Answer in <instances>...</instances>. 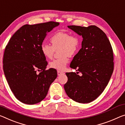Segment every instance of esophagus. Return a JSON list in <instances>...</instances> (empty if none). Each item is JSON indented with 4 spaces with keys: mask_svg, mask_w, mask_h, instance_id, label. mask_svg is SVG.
<instances>
[{
    "mask_svg": "<svg viewBox=\"0 0 125 125\" xmlns=\"http://www.w3.org/2000/svg\"><path fill=\"white\" fill-rule=\"evenodd\" d=\"M63 73H64L62 72H61V71H57V74H58V76H60V75L63 74Z\"/></svg>",
    "mask_w": 125,
    "mask_h": 125,
    "instance_id": "34e87169",
    "label": "esophagus"
}]
</instances>
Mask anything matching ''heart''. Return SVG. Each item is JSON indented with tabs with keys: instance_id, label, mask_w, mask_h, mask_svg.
<instances>
[{
	"instance_id": "1",
	"label": "heart",
	"mask_w": 125,
	"mask_h": 125,
	"mask_svg": "<svg viewBox=\"0 0 125 125\" xmlns=\"http://www.w3.org/2000/svg\"><path fill=\"white\" fill-rule=\"evenodd\" d=\"M50 41L52 45L43 43L41 51L47 58L53 57L54 51L58 50L61 57L53 60L49 63L51 68L59 71H64L69 62V57H72L77 52L80 44L79 38L75 35L65 31H58L53 34Z\"/></svg>"
}]
</instances>
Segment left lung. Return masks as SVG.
Here are the masks:
<instances>
[{
    "label": "left lung",
    "mask_w": 125,
    "mask_h": 125,
    "mask_svg": "<svg viewBox=\"0 0 125 125\" xmlns=\"http://www.w3.org/2000/svg\"><path fill=\"white\" fill-rule=\"evenodd\" d=\"M82 35V48L71 63V68L77 72L66 74L68 81L64 85L69 97L86 104L96 99L108 84L114 71V54L108 38L96 25L88 27L68 25ZM79 73H82L80 76Z\"/></svg>",
    "instance_id": "obj_1"
}]
</instances>
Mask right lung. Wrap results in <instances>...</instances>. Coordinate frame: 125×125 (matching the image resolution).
Returning a JSON list of instances; mask_svg holds the SVG:
<instances>
[{
  "instance_id": "1",
  "label": "right lung",
  "mask_w": 125,
  "mask_h": 125,
  "mask_svg": "<svg viewBox=\"0 0 125 125\" xmlns=\"http://www.w3.org/2000/svg\"><path fill=\"white\" fill-rule=\"evenodd\" d=\"M59 23L25 24L11 37L3 55V70L9 87L19 101L34 104L42 101L57 77L55 69L45 70L48 62L41 45L47 34ZM41 72L37 74L36 71Z\"/></svg>"
}]
</instances>
